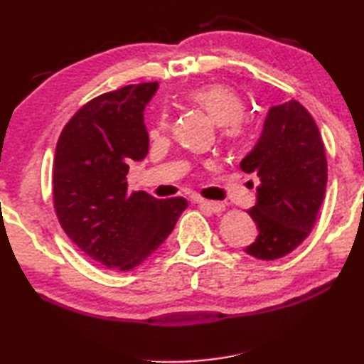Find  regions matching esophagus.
Wrapping results in <instances>:
<instances>
[{
    "label": "esophagus",
    "instance_id": "esophagus-1",
    "mask_svg": "<svg viewBox=\"0 0 364 364\" xmlns=\"http://www.w3.org/2000/svg\"><path fill=\"white\" fill-rule=\"evenodd\" d=\"M197 204L202 205L204 208H207L208 212H213V213H221L225 210V205L221 204V202H213V200H204V199H197L196 200Z\"/></svg>",
    "mask_w": 364,
    "mask_h": 364
}]
</instances>
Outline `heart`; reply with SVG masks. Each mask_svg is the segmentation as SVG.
Instances as JSON below:
<instances>
[{
  "label": "heart",
  "mask_w": 364,
  "mask_h": 364,
  "mask_svg": "<svg viewBox=\"0 0 364 364\" xmlns=\"http://www.w3.org/2000/svg\"><path fill=\"white\" fill-rule=\"evenodd\" d=\"M188 100L207 110V114L223 125L228 138L236 139L244 133V104L236 91L225 85H204L189 91ZM170 125V117L164 112L159 117V130H167Z\"/></svg>",
  "instance_id": "heart-1"
}]
</instances>
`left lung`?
<instances>
[{
    "instance_id": "obj_1",
    "label": "left lung",
    "mask_w": 364,
    "mask_h": 364,
    "mask_svg": "<svg viewBox=\"0 0 364 364\" xmlns=\"http://www.w3.org/2000/svg\"><path fill=\"white\" fill-rule=\"evenodd\" d=\"M258 176L257 202L249 208L258 236L244 249L260 260H276L299 247L323 204L328 162L313 117L297 101L269 107L263 130L241 164Z\"/></svg>"
}]
</instances>
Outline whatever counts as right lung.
Wrapping results in <instances>:
<instances>
[{"label":"right lung","instance_id":"1","mask_svg":"<svg viewBox=\"0 0 364 364\" xmlns=\"http://www.w3.org/2000/svg\"><path fill=\"white\" fill-rule=\"evenodd\" d=\"M159 83L128 85L95 97L60 133L53 196L67 236L95 262L128 271L173 231L188 202L127 193L132 162L149 151L144 109Z\"/></svg>","mask_w":364,"mask_h":364}]
</instances>
